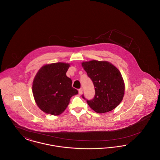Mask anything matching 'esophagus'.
Masks as SVG:
<instances>
[{"instance_id": "obj_1", "label": "esophagus", "mask_w": 160, "mask_h": 160, "mask_svg": "<svg viewBox=\"0 0 160 160\" xmlns=\"http://www.w3.org/2000/svg\"><path fill=\"white\" fill-rule=\"evenodd\" d=\"M82 92H83V89L82 88H80V89H78V93L79 94H82Z\"/></svg>"}]
</instances>
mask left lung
Segmentation results:
<instances>
[{
    "mask_svg": "<svg viewBox=\"0 0 160 160\" xmlns=\"http://www.w3.org/2000/svg\"><path fill=\"white\" fill-rule=\"evenodd\" d=\"M82 65L95 91L94 98L86 101L88 105L98 113L114 109L122 101L125 92V83L119 70L107 61L83 62Z\"/></svg>",
    "mask_w": 160,
    "mask_h": 160,
    "instance_id": "8db88e82",
    "label": "left lung"
}]
</instances>
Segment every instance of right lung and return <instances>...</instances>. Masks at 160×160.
I'll use <instances>...</instances> for the list:
<instances>
[{"label":"right lung","instance_id":"obj_1","mask_svg":"<svg viewBox=\"0 0 160 160\" xmlns=\"http://www.w3.org/2000/svg\"><path fill=\"white\" fill-rule=\"evenodd\" d=\"M69 64L58 62L44 65L34 78L32 92L38 107L47 114L62 113L70 98L78 93L72 87V80L67 76Z\"/></svg>","mask_w":160,"mask_h":160}]
</instances>
